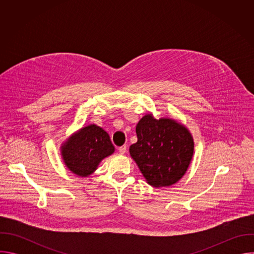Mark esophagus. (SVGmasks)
<instances>
[{"label": "esophagus", "instance_id": "1", "mask_svg": "<svg viewBox=\"0 0 254 254\" xmlns=\"http://www.w3.org/2000/svg\"><path fill=\"white\" fill-rule=\"evenodd\" d=\"M119 152H120V154H122V155H124V154H126L127 153V146L126 144H124V146H122V147H120L119 149Z\"/></svg>", "mask_w": 254, "mask_h": 254}]
</instances>
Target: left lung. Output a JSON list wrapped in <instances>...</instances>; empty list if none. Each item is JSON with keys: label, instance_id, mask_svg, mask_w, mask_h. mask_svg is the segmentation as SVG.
Wrapping results in <instances>:
<instances>
[{"label": "left lung", "instance_id": "1", "mask_svg": "<svg viewBox=\"0 0 254 254\" xmlns=\"http://www.w3.org/2000/svg\"><path fill=\"white\" fill-rule=\"evenodd\" d=\"M137 141L129 154L148 183L168 187L184 176L193 157L194 141L188 129L169 119L144 116L135 127Z\"/></svg>", "mask_w": 254, "mask_h": 254}]
</instances>
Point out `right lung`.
I'll return each instance as SVG.
<instances>
[{"mask_svg":"<svg viewBox=\"0 0 254 254\" xmlns=\"http://www.w3.org/2000/svg\"><path fill=\"white\" fill-rule=\"evenodd\" d=\"M115 152L108 133L91 125L72 135L62 147V157L67 168L81 177H87L105 157Z\"/></svg>","mask_w":254,"mask_h":254,"instance_id":"right-lung-1","label":"right lung"}]
</instances>
